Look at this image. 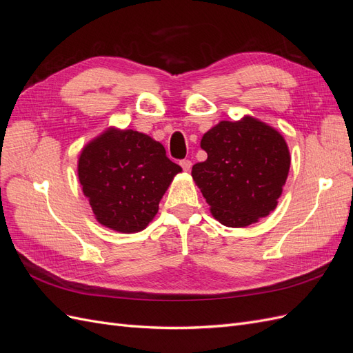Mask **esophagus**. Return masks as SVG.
<instances>
[{
    "label": "esophagus",
    "mask_w": 353,
    "mask_h": 353,
    "mask_svg": "<svg viewBox=\"0 0 353 353\" xmlns=\"http://www.w3.org/2000/svg\"><path fill=\"white\" fill-rule=\"evenodd\" d=\"M179 165H181V166H183V169L185 170V172H190V169H191V165H193V163H191V160H188V159H184V160H181V162H179Z\"/></svg>",
    "instance_id": "esophagus-1"
}]
</instances>
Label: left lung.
Here are the masks:
<instances>
[{"instance_id":"obj_1","label":"left lung","mask_w":353,"mask_h":353,"mask_svg":"<svg viewBox=\"0 0 353 353\" xmlns=\"http://www.w3.org/2000/svg\"><path fill=\"white\" fill-rule=\"evenodd\" d=\"M205 162L191 170L196 185L222 225L243 228L279 205L290 170L284 137L253 116L221 121L201 137Z\"/></svg>"}]
</instances>
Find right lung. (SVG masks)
I'll list each match as a JSON object with an SVG mask.
<instances>
[{
  "instance_id": "right-lung-1",
  "label": "right lung",
  "mask_w": 353,
  "mask_h": 353,
  "mask_svg": "<svg viewBox=\"0 0 353 353\" xmlns=\"http://www.w3.org/2000/svg\"><path fill=\"white\" fill-rule=\"evenodd\" d=\"M179 172L150 135L116 126L92 138L78 157V178L94 218L122 234L140 232L153 221Z\"/></svg>"
}]
</instances>
